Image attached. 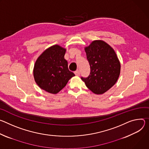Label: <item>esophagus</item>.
I'll list each match as a JSON object with an SVG mask.
<instances>
[{"instance_id":"obj_1","label":"esophagus","mask_w":149,"mask_h":149,"mask_svg":"<svg viewBox=\"0 0 149 149\" xmlns=\"http://www.w3.org/2000/svg\"><path fill=\"white\" fill-rule=\"evenodd\" d=\"M74 74H75V75H76V76H79L80 75V72H79V70H76V71H75L74 72Z\"/></svg>"}]
</instances>
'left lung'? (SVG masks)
I'll list each match as a JSON object with an SVG mask.
<instances>
[{"mask_svg":"<svg viewBox=\"0 0 149 149\" xmlns=\"http://www.w3.org/2000/svg\"><path fill=\"white\" fill-rule=\"evenodd\" d=\"M90 74L81 77L87 88L95 94H102L116 83L121 65L113 48L101 40L93 41L85 48Z\"/></svg>","mask_w":149,"mask_h":149,"instance_id":"obj_1","label":"left lung"}]
</instances>
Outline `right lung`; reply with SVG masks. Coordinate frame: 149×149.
<instances>
[{"instance_id":"add662e5","label":"right lung","mask_w":149,"mask_h":149,"mask_svg":"<svg viewBox=\"0 0 149 149\" xmlns=\"http://www.w3.org/2000/svg\"><path fill=\"white\" fill-rule=\"evenodd\" d=\"M65 49L58 45L47 48L37 60L34 77L40 88L56 94L64 88L74 74L68 69L64 59Z\"/></svg>"}]
</instances>
